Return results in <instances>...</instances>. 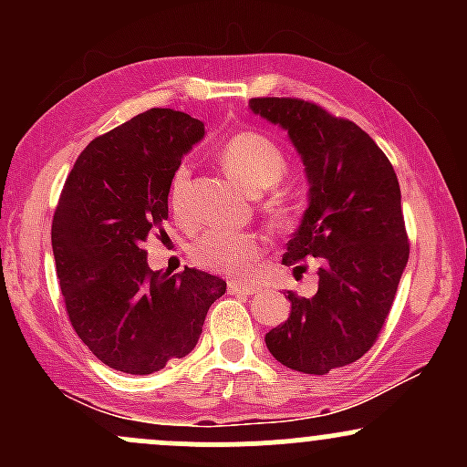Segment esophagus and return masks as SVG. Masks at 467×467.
<instances>
[{"label": "esophagus", "mask_w": 467, "mask_h": 467, "mask_svg": "<svg viewBox=\"0 0 467 467\" xmlns=\"http://www.w3.org/2000/svg\"><path fill=\"white\" fill-rule=\"evenodd\" d=\"M228 292L230 294H241V296H252V294H256V287L252 285V283L228 281Z\"/></svg>", "instance_id": "1"}]
</instances>
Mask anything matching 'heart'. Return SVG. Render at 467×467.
Here are the masks:
<instances>
[{
    "label": "heart",
    "instance_id": "heart-1",
    "mask_svg": "<svg viewBox=\"0 0 467 467\" xmlns=\"http://www.w3.org/2000/svg\"><path fill=\"white\" fill-rule=\"evenodd\" d=\"M219 164L233 180L252 192H261L276 186L287 173V160L272 138L259 131H239L230 136L217 151ZM191 169L180 164L171 175L169 203L175 215L184 211L186 191H189ZM265 211L272 223L287 228L294 223L296 208L285 192H272L265 202ZM261 252V239L245 230L211 228L195 239L192 256L197 264L223 272V275H245Z\"/></svg>",
    "mask_w": 467,
    "mask_h": 467
}]
</instances>
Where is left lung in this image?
Returning <instances> with one entry per match:
<instances>
[{
  "label": "left lung",
  "mask_w": 467,
  "mask_h": 467,
  "mask_svg": "<svg viewBox=\"0 0 467 467\" xmlns=\"http://www.w3.org/2000/svg\"><path fill=\"white\" fill-rule=\"evenodd\" d=\"M250 109L287 131L307 175V211L283 264L318 259V292H287L292 309L265 345L287 368L325 375L371 349L395 301L409 261L400 182L356 122L301 99H252Z\"/></svg>",
  "instance_id": "1"
}]
</instances>
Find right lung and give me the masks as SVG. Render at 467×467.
Returning <instances> with one entry per match:
<instances>
[{
	"label": "right lung",
	"instance_id": "obj_1",
	"mask_svg": "<svg viewBox=\"0 0 467 467\" xmlns=\"http://www.w3.org/2000/svg\"><path fill=\"white\" fill-rule=\"evenodd\" d=\"M202 138V120L155 107L89 142L63 186L52 222L63 301L80 340L116 371L149 375L189 356L226 292L195 267L153 272L142 250L164 233L171 175Z\"/></svg>",
	"mask_w": 467,
	"mask_h": 467
}]
</instances>
